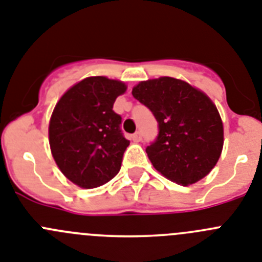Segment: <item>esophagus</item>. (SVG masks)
I'll return each instance as SVG.
<instances>
[{"mask_svg": "<svg viewBox=\"0 0 262 262\" xmlns=\"http://www.w3.org/2000/svg\"><path fill=\"white\" fill-rule=\"evenodd\" d=\"M132 140H133L134 142H140V141L142 140V133H141L140 130L136 132V133H134L133 136H132Z\"/></svg>", "mask_w": 262, "mask_h": 262, "instance_id": "esophagus-1", "label": "esophagus"}]
</instances>
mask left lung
Wrapping results in <instances>:
<instances>
[{
    "label": "left lung",
    "mask_w": 262,
    "mask_h": 262,
    "mask_svg": "<svg viewBox=\"0 0 262 262\" xmlns=\"http://www.w3.org/2000/svg\"><path fill=\"white\" fill-rule=\"evenodd\" d=\"M132 94L158 121L157 138L146 147L155 169L180 185L205 178L223 147V124L214 103L171 77L140 82Z\"/></svg>",
    "instance_id": "obj_1"
}]
</instances>
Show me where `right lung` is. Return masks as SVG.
Wrapping results in <instances>:
<instances>
[{
  "instance_id": "obj_1",
  "label": "right lung",
  "mask_w": 262,
  "mask_h": 262,
  "mask_svg": "<svg viewBox=\"0 0 262 262\" xmlns=\"http://www.w3.org/2000/svg\"><path fill=\"white\" fill-rule=\"evenodd\" d=\"M126 86L89 77L61 96L49 122V145L58 168L81 188L108 183L121 168L129 141L112 108Z\"/></svg>"
}]
</instances>
